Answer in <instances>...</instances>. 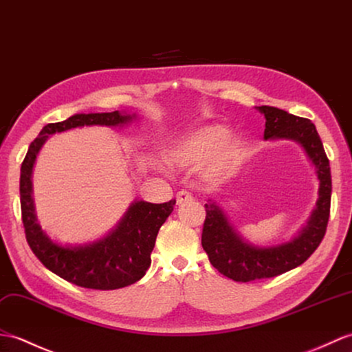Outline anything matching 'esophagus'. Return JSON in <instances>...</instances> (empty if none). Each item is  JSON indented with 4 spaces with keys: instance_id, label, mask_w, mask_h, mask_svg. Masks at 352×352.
Wrapping results in <instances>:
<instances>
[{
    "instance_id": "obj_1",
    "label": "esophagus",
    "mask_w": 352,
    "mask_h": 352,
    "mask_svg": "<svg viewBox=\"0 0 352 352\" xmlns=\"http://www.w3.org/2000/svg\"><path fill=\"white\" fill-rule=\"evenodd\" d=\"M175 199H177V204H178V206H182V204H186V202H190V201H193V196H192V193H190V192H187V190H179V192L177 193V196H175Z\"/></svg>"
}]
</instances>
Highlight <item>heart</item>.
<instances>
[{
	"label": "heart",
	"mask_w": 352,
	"mask_h": 352,
	"mask_svg": "<svg viewBox=\"0 0 352 352\" xmlns=\"http://www.w3.org/2000/svg\"><path fill=\"white\" fill-rule=\"evenodd\" d=\"M240 150V138L225 135V130L220 126H204L170 145L166 157L173 165L182 168H193L206 163L207 175L219 179L235 168Z\"/></svg>",
	"instance_id": "b5f03b06"
}]
</instances>
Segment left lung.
<instances>
[{
    "label": "left lung",
    "mask_w": 352,
    "mask_h": 352,
    "mask_svg": "<svg viewBox=\"0 0 352 352\" xmlns=\"http://www.w3.org/2000/svg\"><path fill=\"white\" fill-rule=\"evenodd\" d=\"M258 109L265 117L264 139H292L303 146L320 179V198L303 232L274 248H255L243 241L216 202L206 204L202 248L211 265L235 282L268 279L303 264L321 244L330 217V163L314 122L273 106H259Z\"/></svg>",
    "instance_id": "obj_1"
}]
</instances>
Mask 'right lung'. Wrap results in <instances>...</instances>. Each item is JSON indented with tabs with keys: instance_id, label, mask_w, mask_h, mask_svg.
I'll return each instance as SVG.
<instances>
[{
	"instance_id": "obj_1",
	"label": "right lung",
	"mask_w": 352,
	"mask_h": 352,
	"mask_svg": "<svg viewBox=\"0 0 352 352\" xmlns=\"http://www.w3.org/2000/svg\"><path fill=\"white\" fill-rule=\"evenodd\" d=\"M118 111L76 113L70 118L46 124L31 142L21 166V211L27 241L32 253L47 270L64 280L89 289H118L142 279L151 264V252L160 226L173 213L175 199L163 204L136 201L124 219L104 239L79 248H64L54 243L37 223L31 196V173L38 150L47 135L82 126H118L130 121Z\"/></svg>"
}]
</instances>
